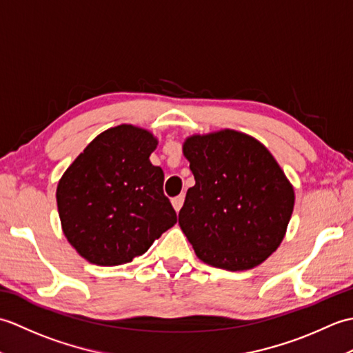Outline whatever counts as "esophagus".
Masks as SVG:
<instances>
[{
	"mask_svg": "<svg viewBox=\"0 0 353 353\" xmlns=\"http://www.w3.org/2000/svg\"><path fill=\"white\" fill-rule=\"evenodd\" d=\"M183 200H185V197L183 196H177V197H174L171 200V203H172V208L176 209V211L179 212L181 211V208L183 206Z\"/></svg>",
	"mask_w": 353,
	"mask_h": 353,
	"instance_id": "1",
	"label": "esophagus"
}]
</instances>
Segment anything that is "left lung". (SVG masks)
Here are the masks:
<instances>
[{
	"instance_id": "1",
	"label": "left lung",
	"mask_w": 353,
	"mask_h": 353,
	"mask_svg": "<svg viewBox=\"0 0 353 353\" xmlns=\"http://www.w3.org/2000/svg\"><path fill=\"white\" fill-rule=\"evenodd\" d=\"M183 156L196 185L179 212V226L197 258L229 272L262 264L287 234L294 188L264 144L223 129L192 134Z\"/></svg>"
}]
</instances>
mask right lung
Here are the masks:
<instances>
[{
	"label": "right lung",
	"mask_w": 353,
	"mask_h": 353,
	"mask_svg": "<svg viewBox=\"0 0 353 353\" xmlns=\"http://www.w3.org/2000/svg\"><path fill=\"white\" fill-rule=\"evenodd\" d=\"M156 147L157 138L145 129L110 127L59 181L63 235L91 264H127L176 224V211L163 194V171L150 162Z\"/></svg>",
	"instance_id": "add662e5"
}]
</instances>
